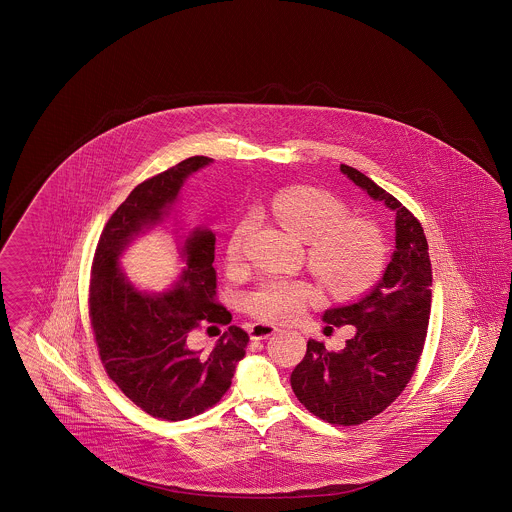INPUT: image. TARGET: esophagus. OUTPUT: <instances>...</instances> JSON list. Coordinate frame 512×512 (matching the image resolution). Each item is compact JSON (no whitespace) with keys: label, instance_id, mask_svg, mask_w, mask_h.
I'll use <instances>...</instances> for the list:
<instances>
[{"label":"esophagus","instance_id":"34e87169","mask_svg":"<svg viewBox=\"0 0 512 512\" xmlns=\"http://www.w3.org/2000/svg\"><path fill=\"white\" fill-rule=\"evenodd\" d=\"M276 331H280V329L272 326V324H253L249 328V337H251V341H263V339H268L270 335H274Z\"/></svg>","mask_w":512,"mask_h":512}]
</instances>
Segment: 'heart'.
Instances as JSON below:
<instances>
[{
  "mask_svg": "<svg viewBox=\"0 0 512 512\" xmlns=\"http://www.w3.org/2000/svg\"><path fill=\"white\" fill-rule=\"evenodd\" d=\"M270 213L291 236L307 242V261L314 276L335 293H356L381 272L385 249L377 228L360 219H345V207L318 188H289L276 194ZM244 219L226 242V259L240 257L246 232ZM318 299V291L303 280L266 278L246 299L253 316L265 322L297 318Z\"/></svg>",
  "mask_w": 512,
  "mask_h": 512,
  "instance_id": "heart-1",
  "label": "heart"
}]
</instances>
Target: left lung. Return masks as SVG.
I'll list each match as a JSON object with an SVG mask.
<instances>
[{
	"label": "left lung",
	"mask_w": 512,
	"mask_h": 512,
	"mask_svg": "<svg viewBox=\"0 0 512 512\" xmlns=\"http://www.w3.org/2000/svg\"><path fill=\"white\" fill-rule=\"evenodd\" d=\"M341 173L394 211L396 249L377 284L356 301L324 312L326 324L354 326L356 333L337 352L308 339L307 354L291 373V389L310 413L348 427L389 408L406 389L429 328L432 270L423 226L408 209L358 169L343 164Z\"/></svg>",
	"instance_id": "1"
}]
</instances>
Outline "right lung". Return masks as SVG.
Returning a JSON list of instances; mask_svg holds the SVG:
<instances>
[{
  "mask_svg": "<svg viewBox=\"0 0 512 512\" xmlns=\"http://www.w3.org/2000/svg\"><path fill=\"white\" fill-rule=\"evenodd\" d=\"M213 162L205 156L139 184L104 226L89 289V314L108 377L148 415L181 421L215 406L232 385L249 337L230 326L211 350L194 348V329L230 324L215 303V234L207 226L184 232L177 242V282L152 291L122 270L123 253L137 238L164 225L175 211L184 181Z\"/></svg>",
  "mask_w": 512,
  "mask_h": 512,
  "instance_id": "right-lung-1",
  "label": "right lung"
}]
</instances>
